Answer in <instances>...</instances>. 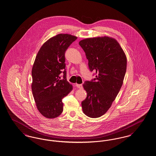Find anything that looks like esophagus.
<instances>
[{"instance_id": "1", "label": "esophagus", "mask_w": 156, "mask_h": 156, "mask_svg": "<svg viewBox=\"0 0 156 156\" xmlns=\"http://www.w3.org/2000/svg\"><path fill=\"white\" fill-rule=\"evenodd\" d=\"M76 87H78V88H79V89H82V84H78V83H76Z\"/></svg>"}]
</instances>
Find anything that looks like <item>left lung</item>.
Masks as SVG:
<instances>
[{"instance_id":"obj_1","label":"left lung","mask_w":156,"mask_h":156,"mask_svg":"<svg viewBox=\"0 0 156 156\" xmlns=\"http://www.w3.org/2000/svg\"><path fill=\"white\" fill-rule=\"evenodd\" d=\"M79 44L85 53L90 71L96 78L83 84L87 92L82 101L83 113L98 118L110 108L122 85L126 70V57L119 42L108 37H90Z\"/></svg>"}]
</instances>
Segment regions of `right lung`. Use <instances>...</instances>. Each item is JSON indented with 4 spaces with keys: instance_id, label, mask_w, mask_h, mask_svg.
I'll use <instances>...</instances> for the list:
<instances>
[{
    "instance_id": "add662e5",
    "label": "right lung",
    "mask_w": 156,
    "mask_h": 156,
    "mask_svg": "<svg viewBox=\"0 0 156 156\" xmlns=\"http://www.w3.org/2000/svg\"><path fill=\"white\" fill-rule=\"evenodd\" d=\"M76 39L69 34H58L37 52L32 69V91L38 111L46 118H56L62 113V99L73 90L66 78L65 52Z\"/></svg>"
}]
</instances>
